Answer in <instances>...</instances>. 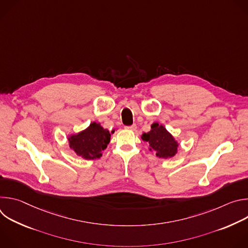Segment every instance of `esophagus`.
<instances>
[{"label": "esophagus", "instance_id": "1", "mask_svg": "<svg viewBox=\"0 0 248 248\" xmlns=\"http://www.w3.org/2000/svg\"><path fill=\"white\" fill-rule=\"evenodd\" d=\"M136 124H132V125H129V126H125L124 128L127 129V130H135L136 129Z\"/></svg>", "mask_w": 248, "mask_h": 248}]
</instances>
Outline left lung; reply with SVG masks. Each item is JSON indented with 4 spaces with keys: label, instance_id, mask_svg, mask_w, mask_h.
<instances>
[{
    "label": "left lung",
    "instance_id": "left-lung-1",
    "mask_svg": "<svg viewBox=\"0 0 248 248\" xmlns=\"http://www.w3.org/2000/svg\"><path fill=\"white\" fill-rule=\"evenodd\" d=\"M141 138L149 143V149L154 150L157 157L171 158L178 152L179 143L166 127L158 123H154L151 125V130L143 133Z\"/></svg>",
    "mask_w": 248,
    "mask_h": 248
}]
</instances>
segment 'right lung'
Returning <instances> with one entry per match:
<instances>
[{
  "instance_id": "add662e5",
  "label": "right lung",
  "mask_w": 248,
  "mask_h": 248,
  "mask_svg": "<svg viewBox=\"0 0 248 248\" xmlns=\"http://www.w3.org/2000/svg\"><path fill=\"white\" fill-rule=\"evenodd\" d=\"M110 139L111 134L108 129L103 128L100 124L92 123L86 129L70 135L68 143L77 155L86 160H93L102 156V151L107 147Z\"/></svg>"
}]
</instances>
